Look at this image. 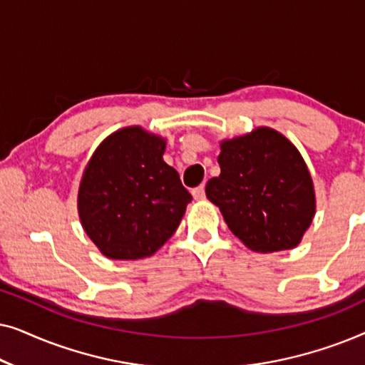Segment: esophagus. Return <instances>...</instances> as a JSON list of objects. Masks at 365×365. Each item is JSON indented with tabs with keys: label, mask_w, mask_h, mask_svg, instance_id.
Listing matches in <instances>:
<instances>
[{
	"label": "esophagus",
	"mask_w": 365,
	"mask_h": 365,
	"mask_svg": "<svg viewBox=\"0 0 365 365\" xmlns=\"http://www.w3.org/2000/svg\"><path fill=\"white\" fill-rule=\"evenodd\" d=\"M192 196L196 201H204V199H206V187H204V184L192 189Z\"/></svg>",
	"instance_id": "esophagus-1"
}]
</instances>
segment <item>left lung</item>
I'll use <instances>...</instances> for the list:
<instances>
[{
	"label": "left lung",
	"instance_id": "left-lung-1",
	"mask_svg": "<svg viewBox=\"0 0 365 365\" xmlns=\"http://www.w3.org/2000/svg\"><path fill=\"white\" fill-rule=\"evenodd\" d=\"M219 146L221 174L209 179L206 196L231 232L254 252L296 247L316 216L314 182L299 149L267 126Z\"/></svg>",
	"mask_w": 365,
	"mask_h": 365
}]
</instances>
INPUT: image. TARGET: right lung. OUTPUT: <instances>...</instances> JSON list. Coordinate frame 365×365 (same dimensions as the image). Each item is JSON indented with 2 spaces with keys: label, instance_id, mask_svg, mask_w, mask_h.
Segmentation results:
<instances>
[{
  "label": "right lung",
  "instance_id": "add662e5",
  "mask_svg": "<svg viewBox=\"0 0 365 365\" xmlns=\"http://www.w3.org/2000/svg\"><path fill=\"white\" fill-rule=\"evenodd\" d=\"M166 138L141 126L118 129L89 158L78 214L99 252L114 261L153 256L176 232L192 196L164 163Z\"/></svg>",
  "mask_w": 365,
  "mask_h": 365
}]
</instances>
